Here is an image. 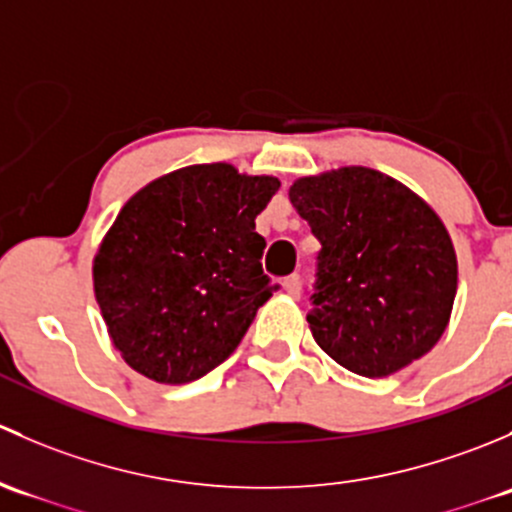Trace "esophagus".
Returning a JSON list of instances; mask_svg holds the SVG:
<instances>
[{"instance_id":"obj_1","label":"esophagus","mask_w":512,"mask_h":512,"mask_svg":"<svg viewBox=\"0 0 512 512\" xmlns=\"http://www.w3.org/2000/svg\"><path fill=\"white\" fill-rule=\"evenodd\" d=\"M282 289L289 294V297H297L299 294V277L297 275H289L282 280Z\"/></svg>"}]
</instances>
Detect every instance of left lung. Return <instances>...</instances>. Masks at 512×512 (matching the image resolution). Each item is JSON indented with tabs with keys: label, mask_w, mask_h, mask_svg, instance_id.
Returning a JSON list of instances; mask_svg holds the SVG:
<instances>
[{
	"label": "left lung",
	"mask_w": 512,
	"mask_h": 512,
	"mask_svg": "<svg viewBox=\"0 0 512 512\" xmlns=\"http://www.w3.org/2000/svg\"><path fill=\"white\" fill-rule=\"evenodd\" d=\"M319 252L309 332L354 374L384 379L431 352L451 322L458 260L436 210L364 165L289 185Z\"/></svg>",
	"instance_id": "8db88e82"
}]
</instances>
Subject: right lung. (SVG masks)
Instances as JSON below:
<instances>
[{"label": "right lung", "instance_id": "1", "mask_svg": "<svg viewBox=\"0 0 512 512\" xmlns=\"http://www.w3.org/2000/svg\"><path fill=\"white\" fill-rule=\"evenodd\" d=\"M277 190L275 175L195 163L128 198L91 277L108 339L133 371L178 386L235 352L275 292L255 218Z\"/></svg>", "mask_w": 512, "mask_h": 512}]
</instances>
